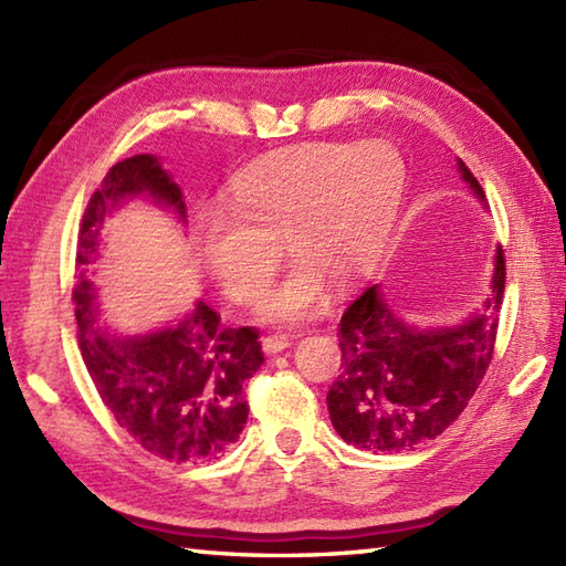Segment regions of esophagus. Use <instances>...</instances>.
Listing matches in <instances>:
<instances>
[{
  "instance_id": "esophagus-1",
  "label": "esophagus",
  "mask_w": 566,
  "mask_h": 566,
  "mask_svg": "<svg viewBox=\"0 0 566 566\" xmlns=\"http://www.w3.org/2000/svg\"><path fill=\"white\" fill-rule=\"evenodd\" d=\"M286 347H292V340L284 338V335H270V338L262 340L264 355H276V353L286 350Z\"/></svg>"
}]
</instances>
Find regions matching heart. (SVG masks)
I'll return each instance as SVG.
<instances>
[{
    "instance_id": "obj_1",
    "label": "heart",
    "mask_w": 566,
    "mask_h": 566,
    "mask_svg": "<svg viewBox=\"0 0 566 566\" xmlns=\"http://www.w3.org/2000/svg\"><path fill=\"white\" fill-rule=\"evenodd\" d=\"M406 167L387 143H302L264 155L231 182L226 203L197 219V255L240 304L268 290L280 240L294 258L262 298L260 318L298 323L379 262L399 213Z\"/></svg>"
}]
</instances>
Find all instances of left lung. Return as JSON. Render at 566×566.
<instances>
[{
  "instance_id": "1",
  "label": "left lung",
  "mask_w": 566,
  "mask_h": 566,
  "mask_svg": "<svg viewBox=\"0 0 566 566\" xmlns=\"http://www.w3.org/2000/svg\"><path fill=\"white\" fill-rule=\"evenodd\" d=\"M457 172L489 209L482 185L457 158ZM506 260L499 248L484 304L454 323H411L375 284L340 321L343 375L328 391L335 432L359 450L401 452L436 440L460 418L494 353Z\"/></svg>"
}]
</instances>
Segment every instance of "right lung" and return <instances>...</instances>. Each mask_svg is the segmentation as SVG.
<instances>
[{
  "instance_id": "add662e5",
  "label": "right lung",
  "mask_w": 566,
  "mask_h": 566,
  "mask_svg": "<svg viewBox=\"0 0 566 566\" xmlns=\"http://www.w3.org/2000/svg\"><path fill=\"white\" fill-rule=\"evenodd\" d=\"M148 199L187 223L185 195L158 155L116 163L84 211L72 292L80 350L116 423L167 462L219 460L248 420L245 381L264 363L258 331L228 328L211 306L195 302L182 318L148 333L124 335L99 326L94 264L104 250V223L128 201Z\"/></svg>"
}]
</instances>
